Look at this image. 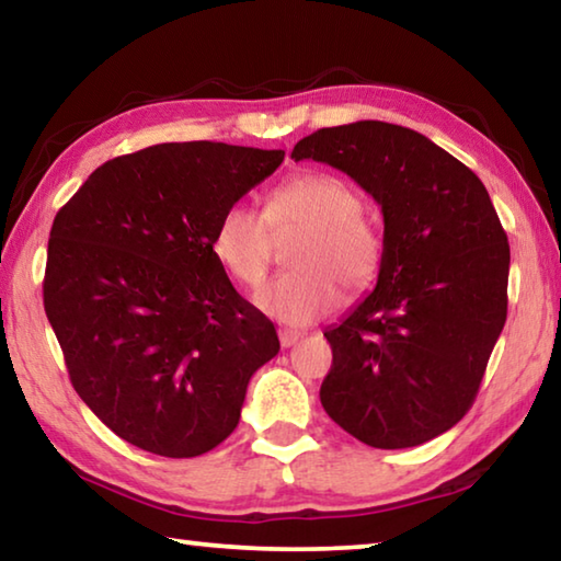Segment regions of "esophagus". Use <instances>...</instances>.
I'll use <instances>...</instances> for the list:
<instances>
[{"instance_id": "34e87169", "label": "esophagus", "mask_w": 561, "mask_h": 561, "mask_svg": "<svg viewBox=\"0 0 561 561\" xmlns=\"http://www.w3.org/2000/svg\"><path fill=\"white\" fill-rule=\"evenodd\" d=\"M299 339H301L299 331H291V329H279V344H282L284 348L294 346V344H297Z\"/></svg>"}]
</instances>
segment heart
I'll return each mask as SVG.
<instances>
[{"label":"heart","instance_id":"b5f03b06","mask_svg":"<svg viewBox=\"0 0 561 561\" xmlns=\"http://www.w3.org/2000/svg\"><path fill=\"white\" fill-rule=\"evenodd\" d=\"M354 185L331 173L284 180L264 213L234 203L215 227V254L244 287H257L272 262V232L304 230L289 252L291 272L257 291V307L282 324L307 327L334 311L348 291H364L378 277L383 240L366 220Z\"/></svg>","mask_w":561,"mask_h":561}]
</instances>
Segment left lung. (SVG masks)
<instances>
[{
	"mask_svg": "<svg viewBox=\"0 0 561 561\" xmlns=\"http://www.w3.org/2000/svg\"><path fill=\"white\" fill-rule=\"evenodd\" d=\"M294 160L346 173L383 213L374 291L324 331L321 405L360 443L413 448L468 413L507 319L510 244L485 185L423 133L356 121L301 138Z\"/></svg>",
	"mask_w": 561,
	"mask_h": 561,
	"instance_id": "obj_1",
	"label": "left lung"
}]
</instances>
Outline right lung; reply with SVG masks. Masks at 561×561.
<instances>
[{"instance_id": "right-lung-1", "label": "right lung", "mask_w": 561, "mask_h": 561, "mask_svg": "<svg viewBox=\"0 0 561 561\" xmlns=\"http://www.w3.org/2000/svg\"><path fill=\"white\" fill-rule=\"evenodd\" d=\"M282 160L210 140L150 146L93 170L54 217L46 317L76 393L140 450H213L277 356L274 324L237 294L213 240Z\"/></svg>"}]
</instances>
